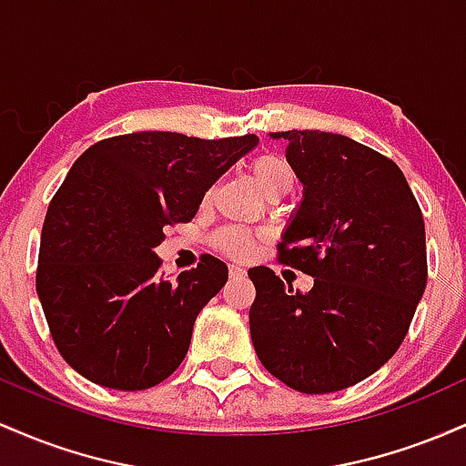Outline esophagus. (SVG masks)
<instances>
[{"label": "esophagus", "mask_w": 466, "mask_h": 466, "mask_svg": "<svg viewBox=\"0 0 466 466\" xmlns=\"http://www.w3.org/2000/svg\"><path fill=\"white\" fill-rule=\"evenodd\" d=\"M245 276V269L238 265H229V278H243Z\"/></svg>", "instance_id": "obj_1"}]
</instances>
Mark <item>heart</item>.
Returning a JSON list of instances; mask_svg holds the SVG:
<instances>
[{"instance_id": "b5f03b06", "label": "heart", "mask_w": 466, "mask_h": 466, "mask_svg": "<svg viewBox=\"0 0 466 466\" xmlns=\"http://www.w3.org/2000/svg\"><path fill=\"white\" fill-rule=\"evenodd\" d=\"M251 175L258 188L269 195L276 188H291L293 184V170L285 159L276 157V155H260L251 162ZM217 245L226 254L234 258H248L254 249V237L243 228H229L223 229L217 237Z\"/></svg>"}]
</instances>
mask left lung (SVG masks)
Returning a JSON list of instances; mask_svg holds the SVG:
<instances>
[{
  "label": "left lung",
  "instance_id": "1",
  "mask_svg": "<svg viewBox=\"0 0 466 466\" xmlns=\"http://www.w3.org/2000/svg\"><path fill=\"white\" fill-rule=\"evenodd\" d=\"M304 195L278 258L313 278L293 293L269 267L249 269V333L289 388L329 394L377 372L408 335L427 285L425 223L386 155L326 131L271 133Z\"/></svg>",
  "mask_w": 466,
  "mask_h": 466
}]
</instances>
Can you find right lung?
<instances>
[{"label":"right lung","mask_w":466,"mask_h":466,"mask_svg":"<svg viewBox=\"0 0 466 466\" xmlns=\"http://www.w3.org/2000/svg\"><path fill=\"white\" fill-rule=\"evenodd\" d=\"M256 144L251 133L201 140L140 131L96 142L74 162L41 229L36 293L58 352L78 374L133 392L177 370L228 267L206 254L168 280L155 248Z\"/></svg>","instance_id":"add662e5"}]
</instances>
